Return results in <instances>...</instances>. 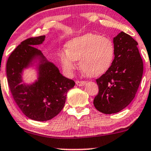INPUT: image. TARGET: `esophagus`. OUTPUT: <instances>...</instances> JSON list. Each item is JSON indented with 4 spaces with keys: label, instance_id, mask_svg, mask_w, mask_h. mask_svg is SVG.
<instances>
[{
    "label": "esophagus",
    "instance_id": "obj_1",
    "mask_svg": "<svg viewBox=\"0 0 151 151\" xmlns=\"http://www.w3.org/2000/svg\"><path fill=\"white\" fill-rule=\"evenodd\" d=\"M76 84L78 86H84L86 84L85 81H76Z\"/></svg>",
    "mask_w": 151,
    "mask_h": 151
}]
</instances>
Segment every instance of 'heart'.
<instances>
[{
	"label": "heart",
	"instance_id": "heart-1",
	"mask_svg": "<svg viewBox=\"0 0 151 151\" xmlns=\"http://www.w3.org/2000/svg\"><path fill=\"white\" fill-rule=\"evenodd\" d=\"M59 59L63 68L72 73L80 67L86 75L97 77L110 69L115 57V46L110 39L95 34H87L71 39L67 44V51H61Z\"/></svg>",
	"mask_w": 151,
	"mask_h": 151
}]
</instances>
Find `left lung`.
<instances>
[{"mask_svg":"<svg viewBox=\"0 0 151 151\" xmlns=\"http://www.w3.org/2000/svg\"><path fill=\"white\" fill-rule=\"evenodd\" d=\"M113 43L115 59L110 69L96 79L99 92L93 101L95 108L105 114L117 113L132 102L143 72L135 39L121 31Z\"/></svg>","mask_w":151,"mask_h":151,"instance_id":"8db88e82","label":"left lung"}]
</instances>
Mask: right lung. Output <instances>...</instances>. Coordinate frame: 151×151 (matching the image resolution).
<instances>
[{
    "instance_id": "1",
    "label": "right lung",
    "mask_w": 151,
    "mask_h": 151,
    "mask_svg": "<svg viewBox=\"0 0 151 151\" xmlns=\"http://www.w3.org/2000/svg\"><path fill=\"white\" fill-rule=\"evenodd\" d=\"M44 39L45 36H40L22 41L6 64L8 83L14 101L26 117L36 121H46L57 116L64 107L67 92L75 85L35 47ZM35 60L40 61L38 80L26 86L22 83V72Z\"/></svg>"
}]
</instances>
